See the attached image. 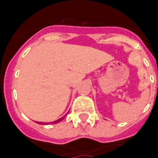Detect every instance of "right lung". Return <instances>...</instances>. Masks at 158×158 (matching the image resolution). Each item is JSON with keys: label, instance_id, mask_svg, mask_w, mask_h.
<instances>
[{"label": "right lung", "instance_id": "add662e5", "mask_svg": "<svg viewBox=\"0 0 158 158\" xmlns=\"http://www.w3.org/2000/svg\"><path fill=\"white\" fill-rule=\"evenodd\" d=\"M63 119H64V117H61V118H60V119L56 120V121H55V122H53V123H53V124H56V123H60V122H61V121H62ZM37 123H39V124H41V123H42V124H44V123H38V122H37Z\"/></svg>", "mask_w": 158, "mask_h": 158}]
</instances>
